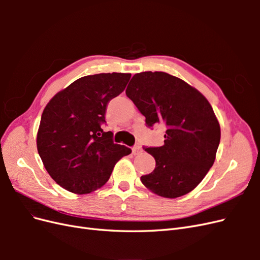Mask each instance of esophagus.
Wrapping results in <instances>:
<instances>
[{"mask_svg": "<svg viewBox=\"0 0 260 260\" xmlns=\"http://www.w3.org/2000/svg\"><path fill=\"white\" fill-rule=\"evenodd\" d=\"M141 152H142V148H141V146H139V145L133 146V148H132L133 155H139Z\"/></svg>", "mask_w": 260, "mask_h": 260, "instance_id": "34e87169", "label": "esophagus"}]
</instances>
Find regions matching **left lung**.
<instances>
[{
  "label": "left lung",
  "instance_id": "left-lung-1",
  "mask_svg": "<svg viewBox=\"0 0 260 260\" xmlns=\"http://www.w3.org/2000/svg\"><path fill=\"white\" fill-rule=\"evenodd\" d=\"M125 94L145 116L148 127L164 123L167 128L162 146L144 148L156 167L141 177L142 183L166 199L193 191L214 165L220 142V124L207 99L162 72L136 74Z\"/></svg>",
  "mask_w": 260,
  "mask_h": 260
}]
</instances>
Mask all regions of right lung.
Instances as JSON below:
<instances>
[{"label": "right lung", "mask_w": 260, "mask_h": 260, "mask_svg": "<svg viewBox=\"0 0 260 260\" xmlns=\"http://www.w3.org/2000/svg\"><path fill=\"white\" fill-rule=\"evenodd\" d=\"M131 74L84 76L46 104L37 148L46 171L65 190L88 194L103 186L116 162L131 153L104 132L106 105L124 90Z\"/></svg>", "instance_id": "obj_1"}]
</instances>
